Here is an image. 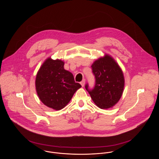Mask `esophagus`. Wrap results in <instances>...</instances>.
I'll list each match as a JSON object with an SVG mask.
<instances>
[{
    "label": "esophagus",
    "mask_w": 159,
    "mask_h": 159,
    "mask_svg": "<svg viewBox=\"0 0 159 159\" xmlns=\"http://www.w3.org/2000/svg\"><path fill=\"white\" fill-rule=\"evenodd\" d=\"M80 84H81V85L82 86V87H83V86H84V84H85V80H84V79L82 81L80 82Z\"/></svg>",
    "instance_id": "34e87169"
}]
</instances>
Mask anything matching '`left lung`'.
<instances>
[{
    "mask_svg": "<svg viewBox=\"0 0 159 159\" xmlns=\"http://www.w3.org/2000/svg\"><path fill=\"white\" fill-rule=\"evenodd\" d=\"M91 67L95 84L92 89H89L88 84H86V89L100 108L113 107L120 100L124 88L125 80L121 68L108 54L96 60Z\"/></svg>",
    "mask_w": 159,
    "mask_h": 159,
    "instance_id": "left-lung-1",
    "label": "left lung"
}]
</instances>
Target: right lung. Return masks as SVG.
I'll use <instances>...</instances> for the list:
<instances>
[{
  "label": "right lung",
  "mask_w": 159,
  "mask_h": 159,
  "mask_svg": "<svg viewBox=\"0 0 159 159\" xmlns=\"http://www.w3.org/2000/svg\"><path fill=\"white\" fill-rule=\"evenodd\" d=\"M64 62L46 59L37 72L35 88L42 102L55 110L64 108L81 86L75 83L73 74L64 69Z\"/></svg>",
  "instance_id": "add662e5"
}]
</instances>
